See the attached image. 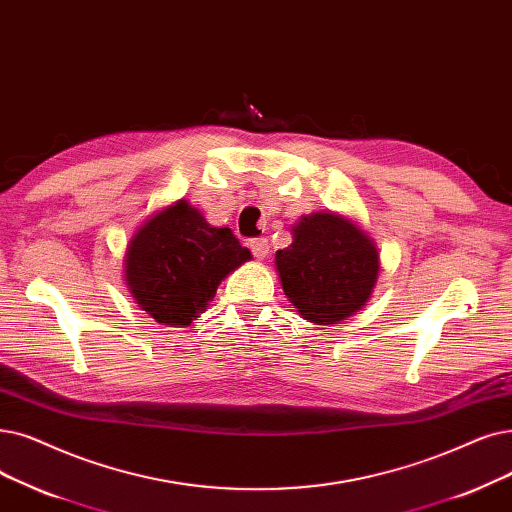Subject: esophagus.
I'll use <instances>...</instances> for the list:
<instances>
[{
  "label": "esophagus",
  "mask_w": 512,
  "mask_h": 512,
  "mask_svg": "<svg viewBox=\"0 0 512 512\" xmlns=\"http://www.w3.org/2000/svg\"><path fill=\"white\" fill-rule=\"evenodd\" d=\"M251 251H253V255H255L257 259H265V257H268V253H270V242H268V238H253V240H251Z\"/></svg>",
  "instance_id": "obj_1"
}]
</instances>
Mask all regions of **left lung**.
<instances>
[{"label": "left lung", "instance_id": "left-lung-1", "mask_svg": "<svg viewBox=\"0 0 512 512\" xmlns=\"http://www.w3.org/2000/svg\"><path fill=\"white\" fill-rule=\"evenodd\" d=\"M293 242L276 253L282 291L299 316L314 324H339L360 311L379 280L374 240L345 215H303Z\"/></svg>", "mask_w": 512, "mask_h": 512}]
</instances>
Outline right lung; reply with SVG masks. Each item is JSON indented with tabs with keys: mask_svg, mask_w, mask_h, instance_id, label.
Here are the masks:
<instances>
[{
	"mask_svg": "<svg viewBox=\"0 0 512 512\" xmlns=\"http://www.w3.org/2000/svg\"><path fill=\"white\" fill-rule=\"evenodd\" d=\"M251 259L230 228H215L188 201L150 215L131 236L123 278L133 301L165 326H190L217 286Z\"/></svg>",
	"mask_w": 512,
	"mask_h": 512,
	"instance_id": "1",
	"label": "right lung"
}]
</instances>
